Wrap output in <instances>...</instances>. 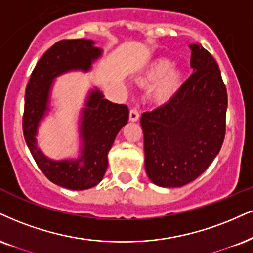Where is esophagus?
Instances as JSON below:
<instances>
[{"label":"esophagus","mask_w":253,"mask_h":253,"mask_svg":"<svg viewBox=\"0 0 253 253\" xmlns=\"http://www.w3.org/2000/svg\"><path fill=\"white\" fill-rule=\"evenodd\" d=\"M129 118L131 122H136L139 120V112L136 110V109H131L129 114Z\"/></svg>","instance_id":"esophagus-1"}]
</instances>
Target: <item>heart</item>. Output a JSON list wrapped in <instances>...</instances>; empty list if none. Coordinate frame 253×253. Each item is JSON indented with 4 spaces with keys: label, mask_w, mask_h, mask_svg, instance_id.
Instances as JSON below:
<instances>
[{
    "label": "heart",
    "mask_w": 253,
    "mask_h": 253,
    "mask_svg": "<svg viewBox=\"0 0 253 253\" xmlns=\"http://www.w3.org/2000/svg\"><path fill=\"white\" fill-rule=\"evenodd\" d=\"M141 82L148 86L156 84L152 98L157 103H165L182 86L183 73L178 68H173V62L169 58H157L143 75Z\"/></svg>",
    "instance_id": "b5f03b06"
}]
</instances>
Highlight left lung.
Returning <instances> with one entry per match:
<instances>
[{"instance_id":"1","label":"left lung","mask_w":253,"mask_h":253,"mask_svg":"<svg viewBox=\"0 0 253 253\" xmlns=\"http://www.w3.org/2000/svg\"><path fill=\"white\" fill-rule=\"evenodd\" d=\"M190 49L191 76L169 102L141 117L146 174L162 188H180L201 176L225 136L227 95L219 68L201 44Z\"/></svg>"}]
</instances>
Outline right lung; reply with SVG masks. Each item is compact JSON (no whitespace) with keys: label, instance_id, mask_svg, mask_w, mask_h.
<instances>
[{"label":"right lung","instance_id":"1","mask_svg":"<svg viewBox=\"0 0 253 253\" xmlns=\"http://www.w3.org/2000/svg\"><path fill=\"white\" fill-rule=\"evenodd\" d=\"M103 50L91 40H63L55 43L31 74L26 89L23 135L34 160L46 178L70 190H86L103 179L108 154L120 130L127 123L129 109L104 98L97 86L89 90L80 111L79 157L52 160L37 144L40 124L51 111L54 81L70 71L91 70Z\"/></svg>","mask_w":253,"mask_h":253}]
</instances>
